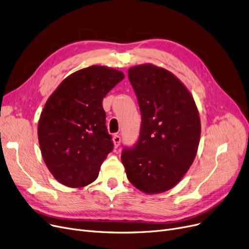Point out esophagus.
I'll return each instance as SVG.
<instances>
[{
  "mask_svg": "<svg viewBox=\"0 0 249 249\" xmlns=\"http://www.w3.org/2000/svg\"><path fill=\"white\" fill-rule=\"evenodd\" d=\"M112 141H113L114 148H117L118 146H120V144H121V137L118 136V135H114L113 138H112Z\"/></svg>",
  "mask_w": 249,
  "mask_h": 249,
  "instance_id": "esophagus-1",
  "label": "esophagus"
}]
</instances>
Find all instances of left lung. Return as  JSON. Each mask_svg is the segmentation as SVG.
Segmentation results:
<instances>
[{"label": "left lung", "mask_w": 249, "mask_h": 249, "mask_svg": "<svg viewBox=\"0 0 249 249\" xmlns=\"http://www.w3.org/2000/svg\"><path fill=\"white\" fill-rule=\"evenodd\" d=\"M128 79L141 109L140 137L125 148L122 162L127 179L148 195L167 192L193 164L200 138L194 97L168 70L152 64L129 68Z\"/></svg>", "instance_id": "1"}]
</instances>
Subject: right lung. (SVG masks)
<instances>
[{
    "label": "right lung",
    "mask_w": 249,
    "mask_h": 249,
    "mask_svg": "<svg viewBox=\"0 0 249 249\" xmlns=\"http://www.w3.org/2000/svg\"><path fill=\"white\" fill-rule=\"evenodd\" d=\"M124 78L113 68L91 66L68 76L47 99L38 142L46 167L60 183L82 187L97 178L113 149L102 100Z\"/></svg>",
    "instance_id": "add662e5"
}]
</instances>
